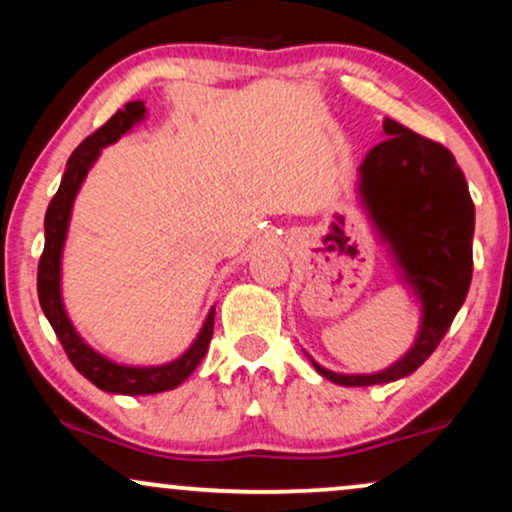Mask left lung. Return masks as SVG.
Returning a JSON list of instances; mask_svg holds the SVG:
<instances>
[{
	"label": "left lung",
	"mask_w": 512,
	"mask_h": 512,
	"mask_svg": "<svg viewBox=\"0 0 512 512\" xmlns=\"http://www.w3.org/2000/svg\"><path fill=\"white\" fill-rule=\"evenodd\" d=\"M383 137L358 168L356 192L421 305V325L407 354L378 373H334L305 354L322 378L344 387L383 385L414 373L450 330L472 284L474 202L455 156L390 117Z\"/></svg>",
	"instance_id": "1"
}]
</instances>
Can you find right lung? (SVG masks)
Masks as SVG:
<instances>
[{"label": "right lung", "mask_w": 512, "mask_h": 512, "mask_svg": "<svg viewBox=\"0 0 512 512\" xmlns=\"http://www.w3.org/2000/svg\"><path fill=\"white\" fill-rule=\"evenodd\" d=\"M146 117V108L142 101L127 103L125 108L117 110L101 129L86 137L84 142L69 156L67 170H64L60 190L52 197L48 211H45V248L38 264V298L40 308L55 330L57 339L67 351L72 366L91 380L98 390L113 392V395H156V392L175 390L192 375L199 366L204 354H207L211 334H214V315L216 308L209 310L202 330L195 342L187 346L185 354L173 361L161 363V366H125L115 363L103 354H98L93 346H88L76 327L69 320L62 301V250L67 240L69 219H72L74 199L84 185L88 170L98 161L105 146L115 144L122 134H127L134 125H139Z\"/></svg>", "instance_id": "1"}]
</instances>
